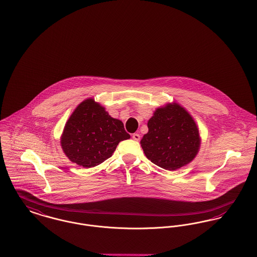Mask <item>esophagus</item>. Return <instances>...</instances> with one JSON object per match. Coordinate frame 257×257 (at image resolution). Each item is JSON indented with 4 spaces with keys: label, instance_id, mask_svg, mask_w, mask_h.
Listing matches in <instances>:
<instances>
[{
    "label": "esophagus",
    "instance_id": "34e87169",
    "mask_svg": "<svg viewBox=\"0 0 257 257\" xmlns=\"http://www.w3.org/2000/svg\"><path fill=\"white\" fill-rule=\"evenodd\" d=\"M132 138H133L135 141H140L141 136H140V134H138V133H134V134L132 135Z\"/></svg>",
    "mask_w": 257,
    "mask_h": 257
}]
</instances>
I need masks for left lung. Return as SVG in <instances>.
Instances as JSON below:
<instances>
[{"instance_id":"8db88e82","label":"left lung","mask_w":257,"mask_h":257,"mask_svg":"<svg viewBox=\"0 0 257 257\" xmlns=\"http://www.w3.org/2000/svg\"><path fill=\"white\" fill-rule=\"evenodd\" d=\"M149 132L141 141L148 159L175 171L191 162L200 147L196 123L180 105L169 104L155 110L148 122Z\"/></svg>"}]
</instances>
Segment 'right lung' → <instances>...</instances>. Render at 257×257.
<instances>
[{"instance_id":"right-lung-1","label":"right lung","mask_w":257,"mask_h":257,"mask_svg":"<svg viewBox=\"0 0 257 257\" xmlns=\"http://www.w3.org/2000/svg\"><path fill=\"white\" fill-rule=\"evenodd\" d=\"M129 138L120 120L110 117L93 99H87L67 121L61 146L72 162L92 168L109 158L119 142Z\"/></svg>"}]
</instances>
